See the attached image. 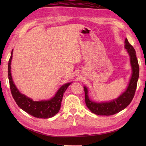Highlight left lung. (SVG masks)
Here are the masks:
<instances>
[{
	"label": "left lung",
	"mask_w": 146,
	"mask_h": 146,
	"mask_svg": "<svg viewBox=\"0 0 146 146\" xmlns=\"http://www.w3.org/2000/svg\"><path fill=\"white\" fill-rule=\"evenodd\" d=\"M125 48L130 55L132 69V76L128 87L125 92H123L119 98L115 99L113 101L105 103H96L90 100L88 96L87 88L85 86V104L92 113L99 115L106 116L114 115L127 107L134 97L139 75V66L135 49L129 42L127 38L125 40Z\"/></svg>",
	"instance_id": "left-lung-1"
}]
</instances>
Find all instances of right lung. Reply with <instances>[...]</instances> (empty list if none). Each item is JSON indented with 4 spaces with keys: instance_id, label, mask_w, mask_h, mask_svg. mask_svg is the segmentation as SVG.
I'll return each instance as SVG.
<instances>
[{
    "instance_id": "obj_1",
    "label": "right lung",
    "mask_w": 146,
    "mask_h": 146,
    "mask_svg": "<svg viewBox=\"0 0 146 146\" xmlns=\"http://www.w3.org/2000/svg\"><path fill=\"white\" fill-rule=\"evenodd\" d=\"M12 57V51L8 63V77L11 94L17 105L21 109L35 117L48 119V118L54 116L56 114L58 113L60 109L63 94L71 83H66L62 86L58 90L54 97L52 98L51 100L41 102L33 101L32 99L27 97L23 94H21L15 87L12 81L11 72Z\"/></svg>"
}]
</instances>
